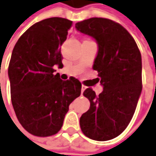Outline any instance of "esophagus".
<instances>
[{
    "label": "esophagus",
    "instance_id": "1",
    "mask_svg": "<svg viewBox=\"0 0 156 156\" xmlns=\"http://www.w3.org/2000/svg\"><path fill=\"white\" fill-rule=\"evenodd\" d=\"M87 87L85 86V85H83V84H82V88H81V90H82V92H83L85 90H86Z\"/></svg>",
    "mask_w": 156,
    "mask_h": 156
}]
</instances>
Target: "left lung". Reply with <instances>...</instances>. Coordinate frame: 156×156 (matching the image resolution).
Returning a JSON list of instances; mask_svg holds the SVG:
<instances>
[{
  "label": "left lung",
  "mask_w": 156,
  "mask_h": 156,
  "mask_svg": "<svg viewBox=\"0 0 156 156\" xmlns=\"http://www.w3.org/2000/svg\"><path fill=\"white\" fill-rule=\"evenodd\" d=\"M76 29L96 39L98 52L93 69L103 90L83 91L90 107L80 118L83 133L96 141L120 135L131 122L142 92V57L134 38L122 25L104 18L78 22Z\"/></svg>",
  "instance_id": "1"
}]
</instances>
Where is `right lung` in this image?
<instances>
[{"label":"right lung","mask_w":156,"mask_h":156,"mask_svg":"<svg viewBox=\"0 0 156 156\" xmlns=\"http://www.w3.org/2000/svg\"><path fill=\"white\" fill-rule=\"evenodd\" d=\"M73 21L49 18L34 24L16 42L8 66L12 104L29 133L49 136L61 129L69 105L82 84L71 77L61 80L55 66L63 67L60 47Z\"/></svg>","instance_id":"add662e5"}]
</instances>
